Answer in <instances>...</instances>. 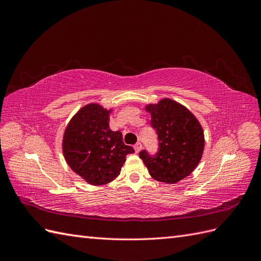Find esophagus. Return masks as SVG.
Returning <instances> with one entry per match:
<instances>
[{
  "instance_id": "34e87169",
  "label": "esophagus",
  "mask_w": 261,
  "mask_h": 261,
  "mask_svg": "<svg viewBox=\"0 0 261 261\" xmlns=\"http://www.w3.org/2000/svg\"><path fill=\"white\" fill-rule=\"evenodd\" d=\"M141 147H143V146H141V144H140V143H137L135 146H134V149H135V151L138 153V152L140 151V150H141Z\"/></svg>"
}]
</instances>
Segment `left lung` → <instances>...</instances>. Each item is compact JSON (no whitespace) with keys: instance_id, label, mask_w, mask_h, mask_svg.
Here are the masks:
<instances>
[{"instance_id":"left-lung-1","label":"left lung","mask_w":261,"mask_h":261,"mask_svg":"<svg viewBox=\"0 0 261 261\" xmlns=\"http://www.w3.org/2000/svg\"><path fill=\"white\" fill-rule=\"evenodd\" d=\"M151 115L159 149L153 155L146 150L139 152L149 174L155 180L174 184L185 178L198 165L204 148L203 130L195 115L178 102L162 99L146 106Z\"/></svg>"}]
</instances>
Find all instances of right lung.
<instances>
[{
	"mask_svg": "<svg viewBox=\"0 0 261 261\" xmlns=\"http://www.w3.org/2000/svg\"><path fill=\"white\" fill-rule=\"evenodd\" d=\"M97 103L83 107L66 126L63 153L76 174L91 185H105L120 175L126 155L135 152L120 130L110 129V113Z\"/></svg>",
	"mask_w": 261,
	"mask_h": 261,
	"instance_id": "1",
	"label": "right lung"
}]
</instances>
